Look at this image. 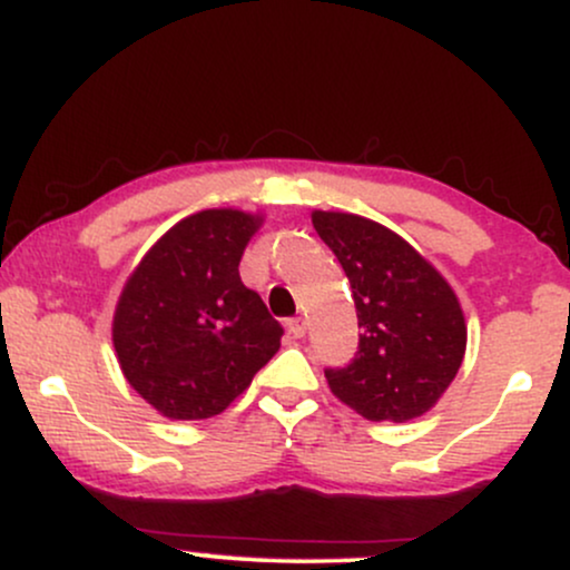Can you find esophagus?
I'll list each match as a JSON object with an SVG mask.
<instances>
[{
  "instance_id": "esophagus-1",
  "label": "esophagus",
  "mask_w": 570,
  "mask_h": 570,
  "mask_svg": "<svg viewBox=\"0 0 570 570\" xmlns=\"http://www.w3.org/2000/svg\"><path fill=\"white\" fill-rule=\"evenodd\" d=\"M286 330H289V335H294V337H305V318H299V316H294V318H289V322H286Z\"/></svg>"
}]
</instances>
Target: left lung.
<instances>
[{
  "mask_svg": "<svg viewBox=\"0 0 570 570\" xmlns=\"http://www.w3.org/2000/svg\"><path fill=\"white\" fill-rule=\"evenodd\" d=\"M356 303L358 351L348 367L324 370L340 402L367 421L404 423L440 402L466 353V322L453 286L381 222L313 212Z\"/></svg>",
  "mask_w": 570,
  "mask_h": 570,
  "instance_id": "left-lung-1",
  "label": "left lung"
}]
</instances>
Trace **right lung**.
<instances>
[{
	"label": "right lung",
	"mask_w": 570,
	"mask_h": 570,
	"mask_svg": "<svg viewBox=\"0 0 570 570\" xmlns=\"http://www.w3.org/2000/svg\"><path fill=\"white\" fill-rule=\"evenodd\" d=\"M263 217L206 208L176 222L130 273L115 307L122 375L171 421L225 412L281 348V324L238 265Z\"/></svg>",
	"instance_id": "add662e5"
}]
</instances>
